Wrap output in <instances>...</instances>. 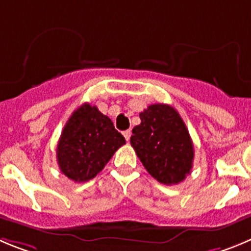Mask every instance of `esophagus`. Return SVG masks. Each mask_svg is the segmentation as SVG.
<instances>
[{
	"label": "esophagus",
	"instance_id": "1",
	"mask_svg": "<svg viewBox=\"0 0 251 251\" xmlns=\"http://www.w3.org/2000/svg\"><path fill=\"white\" fill-rule=\"evenodd\" d=\"M123 135H124V137H125V139H126V141H128V140H130V137H131V131L130 130L124 131Z\"/></svg>",
	"mask_w": 251,
	"mask_h": 251
}]
</instances>
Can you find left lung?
I'll use <instances>...</instances> for the list:
<instances>
[{
  "label": "left lung",
  "mask_w": 251,
  "mask_h": 251,
  "mask_svg": "<svg viewBox=\"0 0 251 251\" xmlns=\"http://www.w3.org/2000/svg\"><path fill=\"white\" fill-rule=\"evenodd\" d=\"M132 128L131 146L147 172L160 183L178 184L191 173L194 149L179 114L166 104L150 105Z\"/></svg>",
  "instance_id": "obj_1"
}]
</instances>
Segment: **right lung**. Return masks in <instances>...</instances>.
<instances>
[{
  "label": "right lung",
  "instance_id": "1",
  "mask_svg": "<svg viewBox=\"0 0 251 251\" xmlns=\"http://www.w3.org/2000/svg\"><path fill=\"white\" fill-rule=\"evenodd\" d=\"M125 137L107 116L85 102L65 124L57 146L60 171L74 182L94 178L105 167Z\"/></svg>",
  "mask_w": 251,
  "mask_h": 251
}]
</instances>
